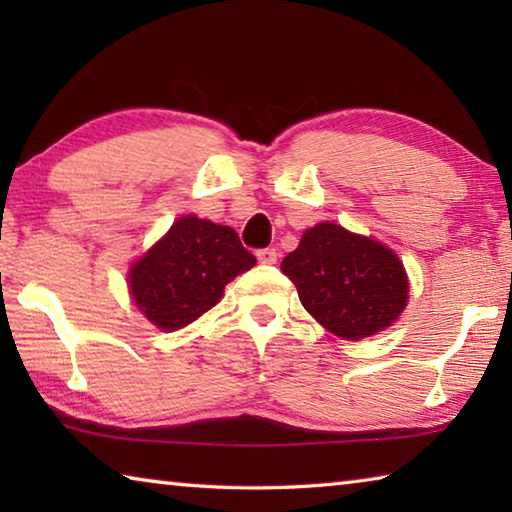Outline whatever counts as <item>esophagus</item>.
<instances>
[{
  "label": "esophagus",
  "mask_w": 512,
  "mask_h": 512,
  "mask_svg": "<svg viewBox=\"0 0 512 512\" xmlns=\"http://www.w3.org/2000/svg\"><path fill=\"white\" fill-rule=\"evenodd\" d=\"M257 262L259 264H275L277 262V250L275 248H262L257 250Z\"/></svg>",
  "instance_id": "esophagus-1"
}]
</instances>
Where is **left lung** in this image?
Listing matches in <instances>:
<instances>
[{"instance_id":"obj_1","label":"left lung","mask_w":512,"mask_h":512,"mask_svg":"<svg viewBox=\"0 0 512 512\" xmlns=\"http://www.w3.org/2000/svg\"><path fill=\"white\" fill-rule=\"evenodd\" d=\"M282 273L296 284L302 307L350 341L391 325L409 298V280L393 250L336 223L307 230L282 259Z\"/></svg>"}]
</instances>
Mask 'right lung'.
<instances>
[{"instance_id": "right-lung-1", "label": "right lung", "mask_w": 512, "mask_h": 512, "mask_svg": "<svg viewBox=\"0 0 512 512\" xmlns=\"http://www.w3.org/2000/svg\"><path fill=\"white\" fill-rule=\"evenodd\" d=\"M255 266L228 225L183 216L131 268L135 305L160 329H180L221 300L225 284Z\"/></svg>"}]
</instances>
